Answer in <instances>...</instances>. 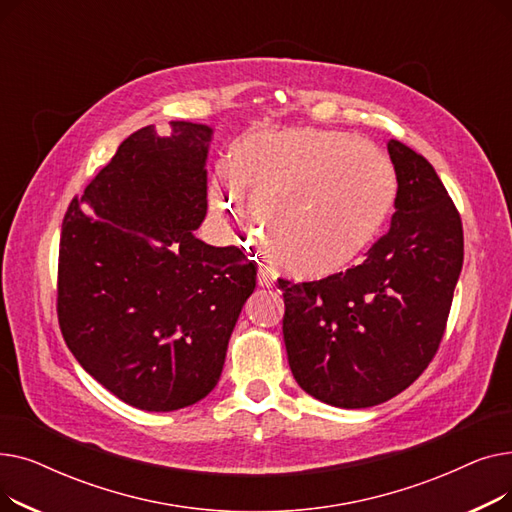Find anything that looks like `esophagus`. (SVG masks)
I'll return each instance as SVG.
<instances>
[{"label":"esophagus","instance_id":"esophagus-1","mask_svg":"<svg viewBox=\"0 0 512 512\" xmlns=\"http://www.w3.org/2000/svg\"><path fill=\"white\" fill-rule=\"evenodd\" d=\"M257 282H259V286H265V288L274 286V274H272L270 267H267V265H261V267H259Z\"/></svg>","mask_w":512,"mask_h":512}]
</instances>
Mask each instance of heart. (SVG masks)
I'll use <instances>...</instances> for the list:
<instances>
[{
  "label": "heart",
  "instance_id": "heart-1",
  "mask_svg": "<svg viewBox=\"0 0 512 512\" xmlns=\"http://www.w3.org/2000/svg\"><path fill=\"white\" fill-rule=\"evenodd\" d=\"M232 174L265 224L267 251L284 272L305 280L353 265L380 234L396 191L378 147L313 128L249 134L232 153ZM211 203L228 230L257 236L234 186H213Z\"/></svg>",
  "mask_w": 512,
  "mask_h": 512
}]
</instances>
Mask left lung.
Returning a JSON list of instances; mask_svg holds the SVG:
<instances>
[{
  "label": "left lung",
  "mask_w": 512,
  "mask_h": 512,
  "mask_svg": "<svg viewBox=\"0 0 512 512\" xmlns=\"http://www.w3.org/2000/svg\"><path fill=\"white\" fill-rule=\"evenodd\" d=\"M388 153L396 213L365 261L313 282L278 278L294 380L340 409L382 405L432 363L463 267L461 213L440 176L396 139Z\"/></svg>",
  "instance_id": "obj_1"
}]
</instances>
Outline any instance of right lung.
Segmentation results:
<instances>
[{
	"label": "right lung",
	"instance_id": "obj_1",
	"mask_svg": "<svg viewBox=\"0 0 512 512\" xmlns=\"http://www.w3.org/2000/svg\"><path fill=\"white\" fill-rule=\"evenodd\" d=\"M211 128L145 126L74 197L62 224L58 321L87 373L126 405L168 413L218 384L257 282L236 247L193 230L207 213Z\"/></svg>",
	"mask_w": 512,
	"mask_h": 512
}]
</instances>
